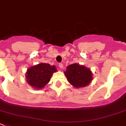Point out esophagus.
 Instances as JSON below:
<instances>
[{
	"mask_svg": "<svg viewBox=\"0 0 126 126\" xmlns=\"http://www.w3.org/2000/svg\"><path fill=\"white\" fill-rule=\"evenodd\" d=\"M58 66H59V68L60 69H63V64H62V63H59V64H58Z\"/></svg>",
	"mask_w": 126,
	"mask_h": 126,
	"instance_id": "1",
	"label": "esophagus"
}]
</instances>
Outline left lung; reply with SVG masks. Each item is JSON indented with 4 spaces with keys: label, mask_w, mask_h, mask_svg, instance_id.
Listing matches in <instances>:
<instances>
[{
    "label": "left lung",
    "mask_w": 126,
    "mask_h": 126,
    "mask_svg": "<svg viewBox=\"0 0 126 126\" xmlns=\"http://www.w3.org/2000/svg\"><path fill=\"white\" fill-rule=\"evenodd\" d=\"M64 73L68 81L76 88L87 86L93 79L91 70L78 63L68 66Z\"/></svg>",
    "instance_id": "obj_1"
}]
</instances>
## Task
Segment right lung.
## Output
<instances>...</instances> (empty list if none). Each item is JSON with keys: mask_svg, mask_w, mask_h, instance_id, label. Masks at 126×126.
Here are the masks:
<instances>
[{"mask_svg": "<svg viewBox=\"0 0 126 126\" xmlns=\"http://www.w3.org/2000/svg\"><path fill=\"white\" fill-rule=\"evenodd\" d=\"M55 65L41 63L32 66L27 70L26 81L35 90L43 89L50 81L54 73L57 71Z\"/></svg>", "mask_w": 126, "mask_h": 126, "instance_id": "right-lung-1", "label": "right lung"}]
</instances>
